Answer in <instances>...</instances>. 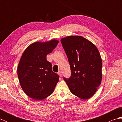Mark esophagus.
<instances>
[{
    "mask_svg": "<svg viewBox=\"0 0 122 122\" xmlns=\"http://www.w3.org/2000/svg\"><path fill=\"white\" fill-rule=\"evenodd\" d=\"M58 74L59 75V76H60V77H62V72L61 71H59L58 72Z\"/></svg>",
    "mask_w": 122,
    "mask_h": 122,
    "instance_id": "esophagus-1",
    "label": "esophagus"
}]
</instances>
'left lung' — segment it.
Here are the masks:
<instances>
[{"mask_svg":"<svg viewBox=\"0 0 122 122\" xmlns=\"http://www.w3.org/2000/svg\"><path fill=\"white\" fill-rule=\"evenodd\" d=\"M70 66L71 76L63 77L72 94L81 99L92 97L102 81V61L99 51L91 41L81 36L61 40Z\"/></svg>","mask_w":122,"mask_h":122,"instance_id":"1","label":"left lung"}]
</instances>
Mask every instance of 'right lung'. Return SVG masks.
<instances>
[{"instance_id": "obj_1", "label": "right lung", "mask_w": 122, "mask_h": 122, "mask_svg": "<svg viewBox=\"0 0 122 122\" xmlns=\"http://www.w3.org/2000/svg\"><path fill=\"white\" fill-rule=\"evenodd\" d=\"M59 43L56 40L36 42L25 49L18 66L17 73L22 89L28 97L42 100L50 95L59 81V76L52 71V66L46 60Z\"/></svg>"}]
</instances>
